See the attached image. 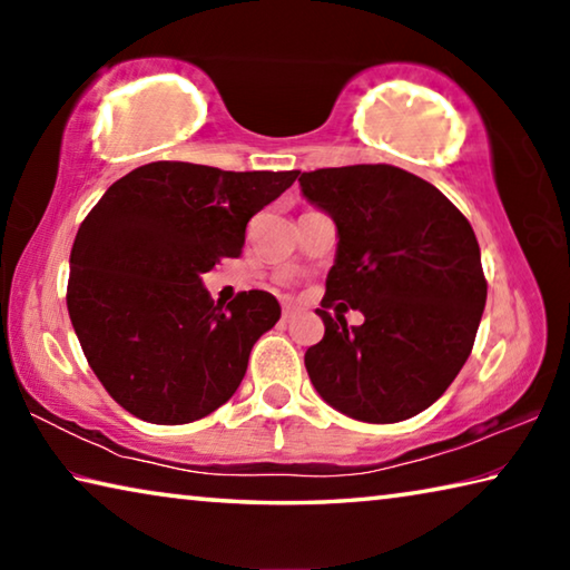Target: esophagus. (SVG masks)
<instances>
[{
	"label": "esophagus",
	"instance_id": "obj_1",
	"mask_svg": "<svg viewBox=\"0 0 570 570\" xmlns=\"http://www.w3.org/2000/svg\"><path fill=\"white\" fill-rule=\"evenodd\" d=\"M296 314H298V308L294 304H284V312H282V320L284 322H292Z\"/></svg>",
	"mask_w": 570,
	"mask_h": 570
}]
</instances>
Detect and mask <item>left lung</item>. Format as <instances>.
<instances>
[{
    "label": "left lung",
    "instance_id": "1",
    "mask_svg": "<svg viewBox=\"0 0 570 570\" xmlns=\"http://www.w3.org/2000/svg\"><path fill=\"white\" fill-rule=\"evenodd\" d=\"M298 183L340 234L316 308L324 340L304 354L308 380L354 420H410L442 397L475 344L488 296L475 230L432 183L384 163L308 170ZM336 301L365 324L326 313Z\"/></svg>",
    "mask_w": 570,
    "mask_h": 570
}]
</instances>
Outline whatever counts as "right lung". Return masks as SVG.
<instances>
[{"label": "right lung", "mask_w": 570, "mask_h": 570, "mask_svg": "<svg viewBox=\"0 0 570 570\" xmlns=\"http://www.w3.org/2000/svg\"><path fill=\"white\" fill-rule=\"evenodd\" d=\"M296 176L158 160L115 180L85 216L67 312L95 377L122 410L186 424L234 397L282 306L258 288L214 304L200 274L240 256L248 220Z\"/></svg>", "instance_id": "1"}]
</instances>
